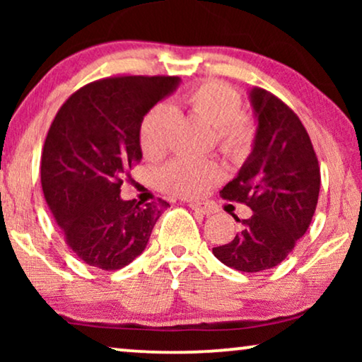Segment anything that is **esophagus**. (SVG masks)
<instances>
[{
	"mask_svg": "<svg viewBox=\"0 0 362 362\" xmlns=\"http://www.w3.org/2000/svg\"><path fill=\"white\" fill-rule=\"evenodd\" d=\"M189 207L192 211L201 212V214H204V216H211L216 212V209L209 204V202H191Z\"/></svg>",
	"mask_w": 362,
	"mask_h": 362,
	"instance_id": "1",
	"label": "esophagus"
}]
</instances>
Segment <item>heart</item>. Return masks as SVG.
Segmentation results:
<instances>
[{
  "label": "heart",
  "mask_w": 362,
  "mask_h": 362,
  "mask_svg": "<svg viewBox=\"0 0 362 362\" xmlns=\"http://www.w3.org/2000/svg\"><path fill=\"white\" fill-rule=\"evenodd\" d=\"M187 113L214 130L216 145L229 160L245 161L254 151L259 125L250 113L242 112L239 92L219 81H207L182 97ZM180 117L168 103L155 105L140 125V146L150 160L165 156L175 140ZM222 180V168L214 161L180 158L158 175L161 187L171 194L196 199Z\"/></svg>",
  "instance_id": "obj_1"
}]
</instances>
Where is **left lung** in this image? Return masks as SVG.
I'll return each mask as SVG.
<instances>
[{"mask_svg":"<svg viewBox=\"0 0 362 362\" xmlns=\"http://www.w3.org/2000/svg\"><path fill=\"white\" fill-rule=\"evenodd\" d=\"M259 136L234 180L222 187L227 201L249 206L242 230L212 252L222 264L247 274L276 267L308 230L320 194V165L298 115L264 88L250 93Z\"/></svg>","mask_w":362,"mask_h":362,"instance_id":"1","label":"left lung"}]
</instances>
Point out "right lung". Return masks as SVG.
I'll use <instances>...</instances> for the list:
<instances>
[{
	"label": "right lung",
	"instance_id": "add662e5",
	"mask_svg": "<svg viewBox=\"0 0 362 362\" xmlns=\"http://www.w3.org/2000/svg\"><path fill=\"white\" fill-rule=\"evenodd\" d=\"M175 76H117L74 92L54 117L41 155V185L66 244L100 270L145 250L168 202L123 201L120 187L141 160L140 125L175 90Z\"/></svg>",
	"mask_w": 362,
	"mask_h": 362
}]
</instances>
